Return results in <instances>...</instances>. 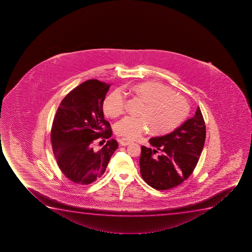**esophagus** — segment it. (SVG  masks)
Masks as SVG:
<instances>
[{
	"label": "esophagus",
	"mask_w": 252,
	"mask_h": 252,
	"mask_svg": "<svg viewBox=\"0 0 252 252\" xmlns=\"http://www.w3.org/2000/svg\"><path fill=\"white\" fill-rule=\"evenodd\" d=\"M119 142H120V144L122 146H127L130 143H132L133 141H131L130 139H128V138H126V137H123V138H121V139L119 140Z\"/></svg>",
	"instance_id": "1"
}]
</instances>
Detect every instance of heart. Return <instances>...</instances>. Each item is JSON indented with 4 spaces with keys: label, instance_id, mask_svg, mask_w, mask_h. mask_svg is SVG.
<instances>
[{
    "label": "heart",
    "instance_id": "b5f03b06",
    "mask_svg": "<svg viewBox=\"0 0 252 252\" xmlns=\"http://www.w3.org/2000/svg\"><path fill=\"white\" fill-rule=\"evenodd\" d=\"M131 91L145 102L142 117L126 116L116 124V133L131 139L139 138L151 128L157 135L169 133L187 118L189 104L187 98L176 94L169 87L157 82H144L131 87ZM126 96L115 90L104 102L106 116L116 118L126 110Z\"/></svg>",
    "mask_w": 252,
    "mask_h": 252
}]
</instances>
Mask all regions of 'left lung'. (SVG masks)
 <instances>
[{"instance_id":"left-lung-1","label":"left lung","mask_w":252,"mask_h":252,"mask_svg":"<svg viewBox=\"0 0 252 252\" xmlns=\"http://www.w3.org/2000/svg\"><path fill=\"white\" fill-rule=\"evenodd\" d=\"M205 139L204 119L197 107L195 116L171 133L149 139L154 148L142 146L140 157L142 179L154 189L162 190L181 185L192 174Z\"/></svg>"}]
</instances>
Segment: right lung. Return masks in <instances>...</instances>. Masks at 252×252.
<instances>
[{
    "mask_svg": "<svg viewBox=\"0 0 252 252\" xmlns=\"http://www.w3.org/2000/svg\"><path fill=\"white\" fill-rule=\"evenodd\" d=\"M110 86L97 79L81 83L63 98L54 118V156L65 177L74 183L89 185L100 178L118 148L115 139L107 141L99 150L93 148L95 140L109 139L112 135L103 112Z\"/></svg>",
    "mask_w": 252,
    "mask_h": 252,
    "instance_id": "obj_1",
    "label": "right lung"
}]
</instances>
